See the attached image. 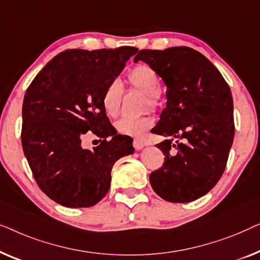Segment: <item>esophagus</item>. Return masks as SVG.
Masks as SVG:
<instances>
[{
	"mask_svg": "<svg viewBox=\"0 0 260 260\" xmlns=\"http://www.w3.org/2000/svg\"><path fill=\"white\" fill-rule=\"evenodd\" d=\"M145 142L144 140H141V139H134L133 140V147L137 149V151H140V149H142L145 147Z\"/></svg>",
	"mask_w": 260,
	"mask_h": 260,
	"instance_id": "1",
	"label": "esophagus"
}]
</instances>
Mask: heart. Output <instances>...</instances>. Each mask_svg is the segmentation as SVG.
Segmentation results:
<instances>
[{
  "label": "heart",
  "mask_w": 260,
  "mask_h": 260,
  "mask_svg": "<svg viewBox=\"0 0 260 260\" xmlns=\"http://www.w3.org/2000/svg\"><path fill=\"white\" fill-rule=\"evenodd\" d=\"M129 85L133 88L140 90L145 94V106L151 108L158 107L160 104V89L161 80L158 73L151 66L140 63L129 71L127 75ZM122 100V86L118 80H113L106 86L102 93L101 104L102 108L108 116H116L120 112V106ZM152 125V119L148 115L140 116H125L115 122L116 132L126 137H140L144 132Z\"/></svg>",
  "instance_id": "obj_1"
}]
</instances>
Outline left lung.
<instances>
[{
	"label": "left lung",
	"instance_id": "obj_1",
	"mask_svg": "<svg viewBox=\"0 0 260 260\" xmlns=\"http://www.w3.org/2000/svg\"><path fill=\"white\" fill-rule=\"evenodd\" d=\"M139 60L167 86L166 108L151 132L172 139L156 145L166 158L149 175L152 188L166 202H193L225 171L235 137L231 89L215 66L189 47L142 49Z\"/></svg>",
	"mask_w": 260,
	"mask_h": 260
}]
</instances>
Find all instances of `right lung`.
I'll use <instances>...</instances> for the list:
<instances>
[{
  "instance_id": "obj_1",
  "label": "right lung",
  "mask_w": 260,
  "mask_h": 260,
  "mask_svg": "<svg viewBox=\"0 0 260 260\" xmlns=\"http://www.w3.org/2000/svg\"><path fill=\"white\" fill-rule=\"evenodd\" d=\"M135 47L68 49L35 76L23 99L21 140L41 191L62 206L90 207L107 194L116 160L133 154V139L116 134L102 108L106 86L115 80ZM86 134L101 138L92 151Z\"/></svg>"
}]
</instances>
